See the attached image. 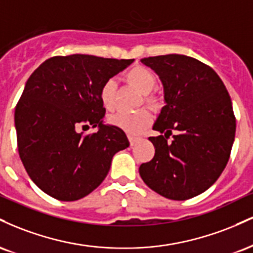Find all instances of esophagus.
I'll return each mask as SVG.
<instances>
[{
	"label": "esophagus",
	"instance_id": "obj_1",
	"mask_svg": "<svg viewBox=\"0 0 253 253\" xmlns=\"http://www.w3.org/2000/svg\"><path fill=\"white\" fill-rule=\"evenodd\" d=\"M128 139H129V143H130V145H132V146L138 143L139 140H140V138H139V136H133V135H128Z\"/></svg>",
	"mask_w": 253,
	"mask_h": 253
}]
</instances>
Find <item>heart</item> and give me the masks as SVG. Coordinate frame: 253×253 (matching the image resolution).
<instances>
[{"mask_svg":"<svg viewBox=\"0 0 253 253\" xmlns=\"http://www.w3.org/2000/svg\"><path fill=\"white\" fill-rule=\"evenodd\" d=\"M126 78L128 80L130 84L140 90L143 94H145L146 102L150 104L157 103V97L155 95L150 94L151 90L155 88L156 85V76L150 69L145 66L136 65L127 71ZM115 94H117V81L115 78H109L102 84L100 89V98L103 107L107 110H113L115 108ZM152 115L150 110L146 108H141L135 110V112H120L117 114L112 115L109 121L114 126L120 127L125 132L129 134H138L144 128L149 126Z\"/></svg>","mask_w":253,"mask_h":253,"instance_id":"heart-1","label":"heart"}]
</instances>
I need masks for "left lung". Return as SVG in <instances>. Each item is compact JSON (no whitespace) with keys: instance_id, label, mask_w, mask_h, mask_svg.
<instances>
[{"instance_id":"8db88e82","label":"left lung","mask_w":253,"mask_h":253,"mask_svg":"<svg viewBox=\"0 0 253 253\" xmlns=\"http://www.w3.org/2000/svg\"><path fill=\"white\" fill-rule=\"evenodd\" d=\"M141 63L162 81L165 106L153 125L164 135L149 138L156 152L139 173L159 195L191 199L211 187L228 162L236 135L231 97L216 72L195 58L165 54Z\"/></svg>"}]
</instances>
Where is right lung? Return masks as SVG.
Masks as SVG:
<instances>
[{"label":"right lung","mask_w":253,"mask_h":253,"mask_svg":"<svg viewBox=\"0 0 253 253\" xmlns=\"http://www.w3.org/2000/svg\"><path fill=\"white\" fill-rule=\"evenodd\" d=\"M134 59L89 54L45 60L26 82L15 108L20 158L39 189L59 201H76L106 178L113 156L129 141L104 125L100 89ZM98 126L83 135L84 126Z\"/></svg>","instance_id":"right-lung-1"}]
</instances>
